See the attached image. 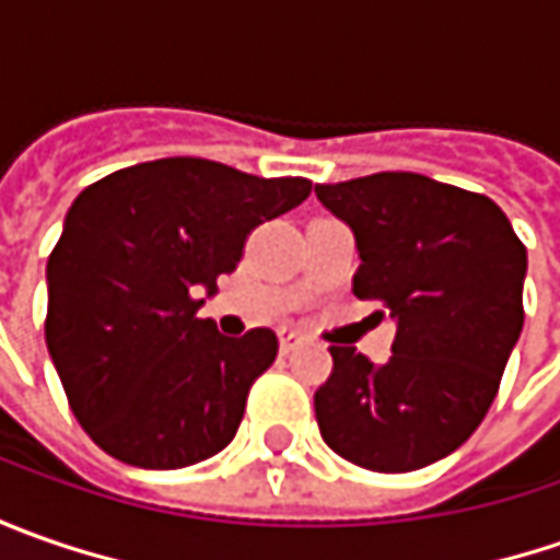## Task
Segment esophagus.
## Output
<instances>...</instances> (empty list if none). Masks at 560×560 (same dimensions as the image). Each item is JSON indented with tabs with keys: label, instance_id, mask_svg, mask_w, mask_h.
<instances>
[{
	"label": "esophagus",
	"instance_id": "1",
	"mask_svg": "<svg viewBox=\"0 0 560 560\" xmlns=\"http://www.w3.org/2000/svg\"><path fill=\"white\" fill-rule=\"evenodd\" d=\"M302 342H305V339L295 334V330H280V352H283V355L295 352V349H299Z\"/></svg>",
	"mask_w": 560,
	"mask_h": 560
}]
</instances>
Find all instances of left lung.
<instances>
[{"instance_id":"1","label":"left lung","mask_w":560,"mask_h":560,"mask_svg":"<svg viewBox=\"0 0 560 560\" xmlns=\"http://www.w3.org/2000/svg\"><path fill=\"white\" fill-rule=\"evenodd\" d=\"M352 226V292L396 320L386 364L330 346L334 374L314 393L324 442L346 462L405 474L452 455L486 418L524 330L527 248L480 192L408 171L317 184Z\"/></svg>"}]
</instances>
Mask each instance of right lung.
Returning <instances> with one entry per match:
<instances>
[{"label":"right lung","mask_w":560,"mask_h":560,"mask_svg":"<svg viewBox=\"0 0 560 560\" xmlns=\"http://www.w3.org/2000/svg\"><path fill=\"white\" fill-rule=\"evenodd\" d=\"M312 192L205 159H159L86 186L46 280V346L71 411L102 452L145 470L199 464L240 430L277 336L218 334L199 317L246 236Z\"/></svg>","instance_id":"add662e5"}]
</instances>
